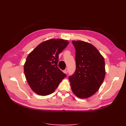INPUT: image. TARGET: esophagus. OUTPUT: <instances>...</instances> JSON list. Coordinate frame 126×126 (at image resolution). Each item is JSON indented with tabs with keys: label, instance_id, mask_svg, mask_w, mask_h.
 <instances>
[{
	"label": "esophagus",
	"instance_id": "obj_1",
	"mask_svg": "<svg viewBox=\"0 0 126 126\" xmlns=\"http://www.w3.org/2000/svg\"><path fill=\"white\" fill-rule=\"evenodd\" d=\"M68 69H67V68H66V69L64 70V71H63V72H64V74H67V73H68Z\"/></svg>",
	"mask_w": 126,
	"mask_h": 126
}]
</instances>
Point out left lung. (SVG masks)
Masks as SVG:
<instances>
[{
    "instance_id": "8db88e82",
    "label": "left lung",
    "mask_w": 126,
    "mask_h": 126,
    "mask_svg": "<svg viewBox=\"0 0 126 126\" xmlns=\"http://www.w3.org/2000/svg\"><path fill=\"white\" fill-rule=\"evenodd\" d=\"M76 49V69L69 77L72 93L79 98L93 96L99 89L106 75L105 60L94 45L72 40Z\"/></svg>"
}]
</instances>
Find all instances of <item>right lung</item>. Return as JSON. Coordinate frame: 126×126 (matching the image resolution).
Returning a JSON list of instances; mask_svg holds the SVG:
<instances>
[{"instance_id": "add662e5", "label": "right lung", "mask_w": 126, "mask_h": 126, "mask_svg": "<svg viewBox=\"0 0 126 126\" xmlns=\"http://www.w3.org/2000/svg\"><path fill=\"white\" fill-rule=\"evenodd\" d=\"M69 44L67 40L51 39L40 43L29 54L24 64L27 81L40 96L54 93L66 77L58 67L59 54Z\"/></svg>"}]
</instances>
